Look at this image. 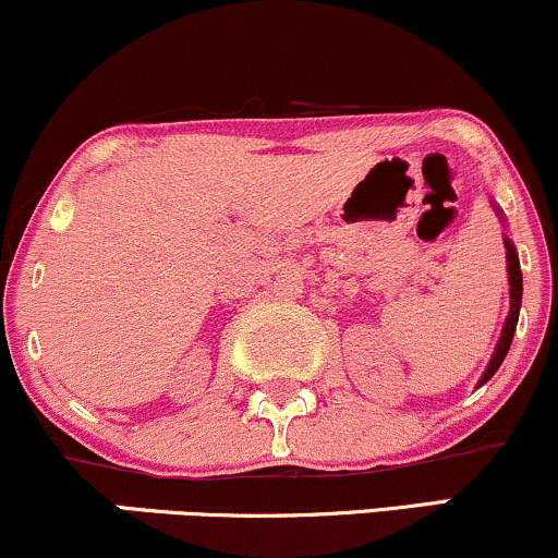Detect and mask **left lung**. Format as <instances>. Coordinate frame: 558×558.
I'll return each mask as SVG.
<instances>
[{
	"label": "left lung",
	"instance_id": "left-lung-1",
	"mask_svg": "<svg viewBox=\"0 0 558 558\" xmlns=\"http://www.w3.org/2000/svg\"><path fill=\"white\" fill-rule=\"evenodd\" d=\"M499 211V209H497ZM501 215V211H499ZM505 219V217H501ZM505 247H507V271H510V315H507L505 320V328H501V336H499V343L497 349H494V356L489 362V367H486V373L481 375L478 380V388L484 383H489L494 373L501 367V362H505L507 352H510V343H512V336H514V328H518V318H520V302H522V271H520V258H518V251H514L512 240L505 235Z\"/></svg>",
	"mask_w": 558,
	"mask_h": 558
}]
</instances>
